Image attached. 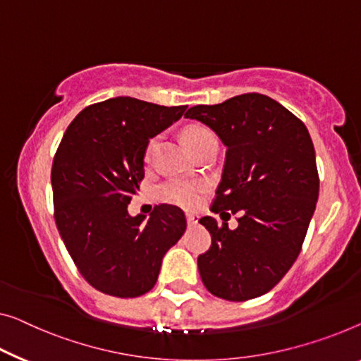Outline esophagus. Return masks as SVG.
<instances>
[{
    "label": "esophagus",
    "instance_id": "obj_1",
    "mask_svg": "<svg viewBox=\"0 0 361 361\" xmlns=\"http://www.w3.org/2000/svg\"><path fill=\"white\" fill-rule=\"evenodd\" d=\"M186 220H188V225H190V227H192V225H196V224H197L199 215H197V214H192V212H190V214H186Z\"/></svg>",
    "mask_w": 361,
    "mask_h": 361
}]
</instances>
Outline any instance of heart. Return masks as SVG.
<instances>
[{
	"instance_id": "1",
	"label": "heart",
	"mask_w": 361,
	"mask_h": 361,
	"mask_svg": "<svg viewBox=\"0 0 361 361\" xmlns=\"http://www.w3.org/2000/svg\"><path fill=\"white\" fill-rule=\"evenodd\" d=\"M209 136H214V134L209 131L207 128L204 126H188L185 131H183V137L188 142V146L192 147L196 146L197 142H201L202 139H206ZM155 144L157 141L152 139L147 146V157L152 154V150L155 149ZM204 190L202 183H196V181H188V180H171L160 188V196H162L164 201L176 204V206H183V207H195L199 202V197H201V192Z\"/></svg>"
}]
</instances>
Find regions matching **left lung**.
I'll list each match as a JSON object with an SVG mask.
<instances>
[{
  "label": "left lung",
  "mask_w": 361,
  "mask_h": 361,
  "mask_svg": "<svg viewBox=\"0 0 361 361\" xmlns=\"http://www.w3.org/2000/svg\"><path fill=\"white\" fill-rule=\"evenodd\" d=\"M186 118L201 121L227 147L212 212L199 220L212 236L197 257L212 295L245 301L267 293L297 259L319 196L313 141L293 113L271 97L243 94L217 105H196ZM240 212L239 227L223 215Z\"/></svg>",
  "instance_id": "obj_1"
}]
</instances>
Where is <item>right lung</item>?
<instances>
[{"label": "right lung", "instance_id": "add662e5", "mask_svg": "<svg viewBox=\"0 0 361 361\" xmlns=\"http://www.w3.org/2000/svg\"><path fill=\"white\" fill-rule=\"evenodd\" d=\"M186 105L164 106L133 97L90 105L74 118L51 166L55 220L85 281L120 298L147 293L165 252L186 230L175 206L129 215L144 178L152 139L183 116Z\"/></svg>", "mask_w": 361, "mask_h": 361}]
</instances>
